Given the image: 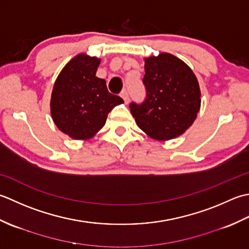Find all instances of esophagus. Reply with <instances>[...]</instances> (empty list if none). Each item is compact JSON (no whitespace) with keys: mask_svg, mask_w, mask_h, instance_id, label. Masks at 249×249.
Wrapping results in <instances>:
<instances>
[{"mask_svg":"<svg viewBox=\"0 0 249 249\" xmlns=\"http://www.w3.org/2000/svg\"><path fill=\"white\" fill-rule=\"evenodd\" d=\"M120 95H121V98L124 99V103L125 104H128V102H129V100H130V98H129V93H128V91L126 90H124L123 92L120 93Z\"/></svg>","mask_w":249,"mask_h":249,"instance_id":"1","label":"esophagus"}]
</instances>
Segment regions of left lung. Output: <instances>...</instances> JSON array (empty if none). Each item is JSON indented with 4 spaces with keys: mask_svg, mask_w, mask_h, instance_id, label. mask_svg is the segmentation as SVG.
<instances>
[{
    "mask_svg": "<svg viewBox=\"0 0 249 249\" xmlns=\"http://www.w3.org/2000/svg\"><path fill=\"white\" fill-rule=\"evenodd\" d=\"M143 103L130 104L141 130L158 141L181 135L194 124L201 106L199 83L184 61L166 53L145 59Z\"/></svg>",
    "mask_w": 249,
    "mask_h": 249,
    "instance_id": "8db88e82",
    "label": "left lung"
}]
</instances>
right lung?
<instances>
[{
	"label": "right lung",
	"mask_w": 249,
	"mask_h": 249,
	"mask_svg": "<svg viewBox=\"0 0 249 249\" xmlns=\"http://www.w3.org/2000/svg\"><path fill=\"white\" fill-rule=\"evenodd\" d=\"M101 60L80 53L61 71L53 85L50 111L58 129L74 140H89L103 128L107 115L124 103L95 76Z\"/></svg>",
	"instance_id": "right-lung-1"
}]
</instances>
